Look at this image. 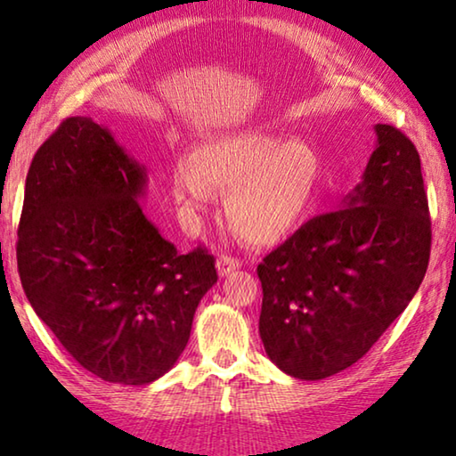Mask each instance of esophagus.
I'll return each mask as SVG.
<instances>
[{"mask_svg":"<svg viewBox=\"0 0 456 456\" xmlns=\"http://www.w3.org/2000/svg\"><path fill=\"white\" fill-rule=\"evenodd\" d=\"M241 267V261L231 257V256H221L217 259V272L219 275H229L231 272H235V269Z\"/></svg>","mask_w":456,"mask_h":456,"instance_id":"obj_1","label":"esophagus"}]
</instances>
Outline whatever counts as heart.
<instances>
[{"instance_id": "1", "label": "heart", "mask_w": 456, "mask_h": 456, "mask_svg": "<svg viewBox=\"0 0 456 456\" xmlns=\"http://www.w3.org/2000/svg\"><path fill=\"white\" fill-rule=\"evenodd\" d=\"M322 163L304 141L269 133L217 136L173 173L175 199L189 211L211 203L213 189L227 195V217L239 237L272 245L310 217L320 195Z\"/></svg>"}]
</instances>
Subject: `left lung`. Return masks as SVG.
Here are the masks:
<instances>
[{"label": "left lung", "instance_id": "obj_1", "mask_svg": "<svg viewBox=\"0 0 456 456\" xmlns=\"http://www.w3.org/2000/svg\"><path fill=\"white\" fill-rule=\"evenodd\" d=\"M344 209L304 223L257 265L259 336L273 364L322 380L358 362L411 304L430 257V213L411 138L376 125Z\"/></svg>", "mask_w": 456, "mask_h": 456}]
</instances>
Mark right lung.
<instances>
[{
  "instance_id": "add662e5",
  "label": "right lung",
  "mask_w": 456,
  "mask_h": 456,
  "mask_svg": "<svg viewBox=\"0 0 456 456\" xmlns=\"http://www.w3.org/2000/svg\"><path fill=\"white\" fill-rule=\"evenodd\" d=\"M144 189V167L110 130L66 118L34 154L18 227V272L37 318L112 384L168 372L217 283L205 247L181 256L146 219Z\"/></svg>"
}]
</instances>
